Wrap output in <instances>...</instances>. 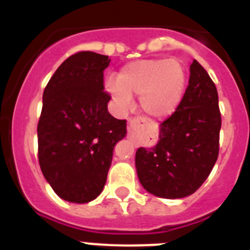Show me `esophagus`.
<instances>
[{"instance_id": "obj_1", "label": "esophagus", "mask_w": 250, "mask_h": 250, "mask_svg": "<svg viewBox=\"0 0 250 250\" xmlns=\"http://www.w3.org/2000/svg\"><path fill=\"white\" fill-rule=\"evenodd\" d=\"M146 121L143 118H135L131 119L129 124V139L131 141L135 143V145L138 144V138H136V134H138L140 130H144L146 127Z\"/></svg>"}]
</instances>
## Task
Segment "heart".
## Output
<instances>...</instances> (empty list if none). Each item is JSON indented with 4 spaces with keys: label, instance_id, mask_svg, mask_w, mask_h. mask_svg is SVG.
Listing matches in <instances>:
<instances>
[{
    "label": "heart",
    "instance_id": "heart-1",
    "mask_svg": "<svg viewBox=\"0 0 250 250\" xmlns=\"http://www.w3.org/2000/svg\"><path fill=\"white\" fill-rule=\"evenodd\" d=\"M187 70L176 59L136 60L124 66L118 80H107L106 90L121 110L131 106L132 95L140 96L141 110L163 120L174 114L184 98Z\"/></svg>",
    "mask_w": 250,
    "mask_h": 250
}]
</instances>
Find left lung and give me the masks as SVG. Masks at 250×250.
Here are the masks:
<instances>
[{"instance_id": "obj_1", "label": "left lung", "mask_w": 250, "mask_h": 250, "mask_svg": "<svg viewBox=\"0 0 250 250\" xmlns=\"http://www.w3.org/2000/svg\"><path fill=\"white\" fill-rule=\"evenodd\" d=\"M220 126L216 87L194 60L184 98L178 110L160 124L158 144L136 151V173L143 188L165 199L195 193L218 159Z\"/></svg>"}]
</instances>
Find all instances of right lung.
I'll use <instances>...</instances> for the list:
<instances>
[{
	"instance_id": "1",
	"label": "right lung",
	"mask_w": 250,
	"mask_h": 250,
	"mask_svg": "<svg viewBox=\"0 0 250 250\" xmlns=\"http://www.w3.org/2000/svg\"><path fill=\"white\" fill-rule=\"evenodd\" d=\"M109 56L83 51L66 59L48 81L37 125L39 163L55 193L70 203L96 199L105 187L115 145L126 120L107 111L104 70Z\"/></svg>"
}]
</instances>
